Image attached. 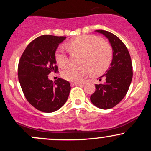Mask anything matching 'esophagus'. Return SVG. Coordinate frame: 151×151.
Listing matches in <instances>:
<instances>
[{
    "mask_svg": "<svg viewBox=\"0 0 151 151\" xmlns=\"http://www.w3.org/2000/svg\"><path fill=\"white\" fill-rule=\"evenodd\" d=\"M82 85L81 83H77V82H72L71 83V86H81Z\"/></svg>",
    "mask_w": 151,
    "mask_h": 151,
    "instance_id": "obj_1",
    "label": "esophagus"
}]
</instances>
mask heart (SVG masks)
Returning a JSON list of instances; mask_svg holds the SVG:
<instances>
[{
    "mask_svg": "<svg viewBox=\"0 0 151 151\" xmlns=\"http://www.w3.org/2000/svg\"><path fill=\"white\" fill-rule=\"evenodd\" d=\"M70 52L81 54L80 63L78 67L67 66L62 71L61 75L67 81L78 82L90 72L94 75L101 74L109 69L113 59L111 47L108 42L96 35H83L66 43ZM55 59L59 67H63L67 62V56L64 47L56 50Z\"/></svg>",
    "mask_w": 151,
    "mask_h": 151,
    "instance_id": "heart-1",
    "label": "heart"
}]
</instances>
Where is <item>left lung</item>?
<instances>
[{"mask_svg": "<svg viewBox=\"0 0 151 151\" xmlns=\"http://www.w3.org/2000/svg\"><path fill=\"white\" fill-rule=\"evenodd\" d=\"M96 32L109 39L113 48V60L106 74L101 77H104L105 82L95 84L96 91L90 99L98 108L109 109L124 98L129 89L133 77L132 62L127 47L116 35L103 30Z\"/></svg>", "mask_w": 151, "mask_h": 151, "instance_id": "1", "label": "left lung"}]
</instances>
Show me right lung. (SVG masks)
<instances>
[{
	"label": "right lung",
	"instance_id": "1",
	"mask_svg": "<svg viewBox=\"0 0 151 151\" xmlns=\"http://www.w3.org/2000/svg\"><path fill=\"white\" fill-rule=\"evenodd\" d=\"M65 36L43 35L30 42L18 63V79L26 99L40 111L51 113L65 104L71 89L70 82L58 78L48 79L51 72H58L55 54Z\"/></svg>",
	"mask_w": 151,
	"mask_h": 151
}]
</instances>
